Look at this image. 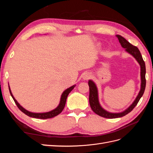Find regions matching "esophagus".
I'll return each instance as SVG.
<instances>
[{
	"label": "esophagus",
	"mask_w": 153,
	"mask_h": 153,
	"mask_svg": "<svg viewBox=\"0 0 153 153\" xmlns=\"http://www.w3.org/2000/svg\"><path fill=\"white\" fill-rule=\"evenodd\" d=\"M90 77H91V74L86 73V74H85V75H84V76H83V79H84V80H88V79H89V78H90Z\"/></svg>",
	"instance_id": "esophagus-1"
}]
</instances>
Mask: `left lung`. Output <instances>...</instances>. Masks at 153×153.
Instances as JSON below:
<instances>
[{
  "label": "left lung",
  "instance_id": "left-lung-1",
  "mask_svg": "<svg viewBox=\"0 0 153 153\" xmlns=\"http://www.w3.org/2000/svg\"><path fill=\"white\" fill-rule=\"evenodd\" d=\"M117 38L119 39V43H121L122 47L125 48L126 52L131 54L132 56L135 58L137 61L138 62L140 66V76H141V87L139 93L137 96L136 99L133 101V103L129 106V107L125 110L124 111L120 113H110L107 112V111L104 110L101 107L98 100V89L94 82L91 80L88 82V84L89 86V104L91 106V108H92V111L97 115H100L101 117H103L105 118L108 119H114V118H118L121 117L126 115L128 113H129L135 107V106L139 101L141 97L143 94V92L145 91L146 85V64L144 61L142 59V56L138 48L135 47V46L132 45L130 43L124 38L123 36L120 35H117Z\"/></svg>",
  "mask_w": 153,
  "mask_h": 153
}]
</instances>
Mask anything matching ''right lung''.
<instances>
[{"label": "right lung", "instance_id": "1", "mask_svg": "<svg viewBox=\"0 0 153 153\" xmlns=\"http://www.w3.org/2000/svg\"><path fill=\"white\" fill-rule=\"evenodd\" d=\"M75 87V85H74L70 87H69L68 89H67L66 90H65L62 92V94L61 95V101H60V103L56 108H55L54 110L50 111V112H45V113H33V112H29V111L25 110V108H23L19 103H18V101L15 100V98H14V96H13V94L11 93L10 85H9V89H10L11 96H12L14 101H15L16 105H17L18 108H19L22 112H24L25 114H26L27 115H28V116L31 117H34V118H36V119H50V118L54 117L62 112V111L63 110L64 106H65L68 96L69 94V92H70L74 89V87Z\"/></svg>", "mask_w": 153, "mask_h": 153}]
</instances>
